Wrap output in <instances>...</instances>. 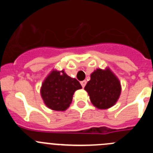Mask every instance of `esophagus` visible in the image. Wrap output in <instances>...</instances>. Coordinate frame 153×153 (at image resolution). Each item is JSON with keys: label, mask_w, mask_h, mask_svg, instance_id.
<instances>
[{"label": "esophagus", "mask_w": 153, "mask_h": 153, "mask_svg": "<svg viewBox=\"0 0 153 153\" xmlns=\"http://www.w3.org/2000/svg\"><path fill=\"white\" fill-rule=\"evenodd\" d=\"M80 84H81V86H83V87H84V86H86V80L81 81V82H80Z\"/></svg>", "instance_id": "obj_1"}]
</instances>
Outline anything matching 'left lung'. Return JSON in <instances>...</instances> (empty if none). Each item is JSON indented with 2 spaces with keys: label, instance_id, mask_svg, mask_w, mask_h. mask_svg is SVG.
Segmentation results:
<instances>
[{
  "label": "left lung",
  "instance_id": "left-lung-1",
  "mask_svg": "<svg viewBox=\"0 0 153 153\" xmlns=\"http://www.w3.org/2000/svg\"><path fill=\"white\" fill-rule=\"evenodd\" d=\"M84 90L88 93L90 101L99 109H106L117 103L121 93L120 79L109 67L98 68L90 75Z\"/></svg>",
  "mask_w": 153,
  "mask_h": 153
}]
</instances>
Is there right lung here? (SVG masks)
<instances>
[{
	"label": "right lung",
	"instance_id": "1",
	"mask_svg": "<svg viewBox=\"0 0 153 153\" xmlns=\"http://www.w3.org/2000/svg\"><path fill=\"white\" fill-rule=\"evenodd\" d=\"M82 88L79 81L69 76L64 70H51L40 87V95L47 107L65 111L72 102L76 90Z\"/></svg>",
	"mask_w": 153,
	"mask_h": 153
}]
</instances>
